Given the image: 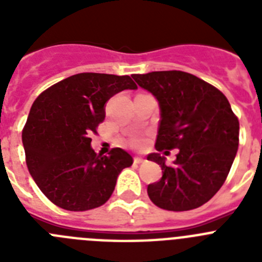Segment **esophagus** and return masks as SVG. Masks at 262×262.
I'll return each mask as SVG.
<instances>
[{"label":"esophagus","instance_id":"34e87169","mask_svg":"<svg viewBox=\"0 0 262 262\" xmlns=\"http://www.w3.org/2000/svg\"><path fill=\"white\" fill-rule=\"evenodd\" d=\"M134 161H135L136 164H140V163H143V161H144V159H143V157H140V156H136V157H134Z\"/></svg>","mask_w":262,"mask_h":262}]
</instances>
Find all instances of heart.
I'll return each instance as SVG.
<instances>
[{"label":"heart","instance_id":"obj_1","mask_svg":"<svg viewBox=\"0 0 262 262\" xmlns=\"http://www.w3.org/2000/svg\"><path fill=\"white\" fill-rule=\"evenodd\" d=\"M134 143H135L136 145H138V144H140V142H139V140H135V142H134Z\"/></svg>","mask_w":262,"mask_h":262}]
</instances>
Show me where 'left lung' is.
Listing matches in <instances>:
<instances>
[{"mask_svg": "<svg viewBox=\"0 0 262 262\" xmlns=\"http://www.w3.org/2000/svg\"><path fill=\"white\" fill-rule=\"evenodd\" d=\"M133 78L159 102L156 149L165 155L178 149L172 166L157 152L147 156L163 169L160 181L148 185V196L169 211L205 205L226 181L239 147V120L228 99L186 72H149Z\"/></svg>", "mask_w": 262, "mask_h": 262, "instance_id": "obj_1", "label": "left lung"}]
</instances>
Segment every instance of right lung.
Returning <instances> with one entry per match:
<instances>
[{
    "mask_svg": "<svg viewBox=\"0 0 262 262\" xmlns=\"http://www.w3.org/2000/svg\"><path fill=\"white\" fill-rule=\"evenodd\" d=\"M127 89H138L129 76L78 73L48 88L32 103L22 133L27 168L41 193L61 209L102 206L119 173L133 165L122 148L102 156L90 145L107 101Z\"/></svg>",
    "mask_w": 262,
    "mask_h": 262,
    "instance_id": "right-lung-1",
    "label": "right lung"
}]
</instances>
